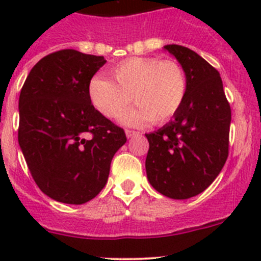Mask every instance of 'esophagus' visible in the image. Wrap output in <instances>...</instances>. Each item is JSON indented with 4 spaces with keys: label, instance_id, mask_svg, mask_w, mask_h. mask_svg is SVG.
<instances>
[{
    "label": "esophagus",
    "instance_id": "esophagus-1",
    "mask_svg": "<svg viewBox=\"0 0 261 261\" xmlns=\"http://www.w3.org/2000/svg\"><path fill=\"white\" fill-rule=\"evenodd\" d=\"M125 135H126V137L130 138V137H135V136H137L138 132H136V130H130V129H126Z\"/></svg>",
    "mask_w": 261,
    "mask_h": 261
}]
</instances>
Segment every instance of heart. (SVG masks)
Returning a JSON list of instances; mask_svg holds the SVG:
<instances>
[{"instance_id": "obj_1", "label": "heart", "mask_w": 261, "mask_h": 261, "mask_svg": "<svg viewBox=\"0 0 261 261\" xmlns=\"http://www.w3.org/2000/svg\"><path fill=\"white\" fill-rule=\"evenodd\" d=\"M111 75L115 82L96 75L89 85L91 102L108 119L123 115L133 98L138 107L124 116L126 123L151 120L162 124L174 117L186 100V71L174 60L130 57L111 69Z\"/></svg>"}]
</instances>
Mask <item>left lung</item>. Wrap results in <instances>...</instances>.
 Segmentation results:
<instances>
[{
	"label": "left lung",
	"mask_w": 261,
	"mask_h": 261,
	"mask_svg": "<svg viewBox=\"0 0 261 261\" xmlns=\"http://www.w3.org/2000/svg\"><path fill=\"white\" fill-rule=\"evenodd\" d=\"M186 71V100L174 119L147 133L146 175L170 199L199 195L218 176L229 155L231 110L217 69L183 45H165Z\"/></svg>",
	"instance_id": "left-lung-1"
}]
</instances>
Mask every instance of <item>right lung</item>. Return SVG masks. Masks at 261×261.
I'll return each mask as SVG.
<instances>
[{
  "instance_id": "obj_1",
  "label": "right lung",
  "mask_w": 261,
  "mask_h": 261,
  "mask_svg": "<svg viewBox=\"0 0 261 261\" xmlns=\"http://www.w3.org/2000/svg\"><path fill=\"white\" fill-rule=\"evenodd\" d=\"M105 64L103 56L57 50L31 69L20 90L19 146L32 179L56 201L94 199L126 142L124 129L91 105L90 81Z\"/></svg>"
}]
</instances>
